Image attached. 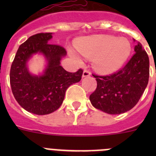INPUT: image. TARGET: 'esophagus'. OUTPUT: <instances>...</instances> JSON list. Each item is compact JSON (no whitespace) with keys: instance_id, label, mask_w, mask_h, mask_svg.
Returning a JSON list of instances; mask_svg holds the SVG:
<instances>
[{"instance_id":"34e87169","label":"esophagus","mask_w":156,"mask_h":156,"mask_svg":"<svg viewBox=\"0 0 156 156\" xmlns=\"http://www.w3.org/2000/svg\"><path fill=\"white\" fill-rule=\"evenodd\" d=\"M90 75V72L89 70H87L85 69L83 73V77H87V76H89Z\"/></svg>"}]
</instances>
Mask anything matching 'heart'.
I'll return each instance as SVG.
<instances>
[{"label": "heart", "mask_w": 156, "mask_h": 156, "mask_svg": "<svg viewBox=\"0 0 156 156\" xmlns=\"http://www.w3.org/2000/svg\"><path fill=\"white\" fill-rule=\"evenodd\" d=\"M77 51L88 59H94V68L102 73H112L122 68L129 58L132 45L124 37L117 38L108 35L87 37L76 43ZM79 63L82 59L73 52Z\"/></svg>", "instance_id": "obj_1"}]
</instances>
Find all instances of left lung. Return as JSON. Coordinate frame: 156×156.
Here are the masks:
<instances>
[{
  "label": "left lung",
  "mask_w": 156,
  "mask_h": 156,
  "mask_svg": "<svg viewBox=\"0 0 156 156\" xmlns=\"http://www.w3.org/2000/svg\"><path fill=\"white\" fill-rule=\"evenodd\" d=\"M127 64L109 76H93L97 88L90 95L94 108L111 115L124 113L133 108L144 93L149 78V58L140 42Z\"/></svg>",
  "instance_id": "obj_1"
}]
</instances>
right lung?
<instances>
[{"instance_id":"add662e5","label":"right lung","mask_w":156,"mask_h":156,"mask_svg":"<svg viewBox=\"0 0 156 156\" xmlns=\"http://www.w3.org/2000/svg\"><path fill=\"white\" fill-rule=\"evenodd\" d=\"M52 33H41L29 37L19 46L10 70V83L14 97L29 112L47 115L62 104L67 88L80 81L83 70L69 73L61 66L66 51L59 45L51 44ZM36 53H41L47 66L41 75H34L27 63Z\"/></svg>"}]
</instances>
